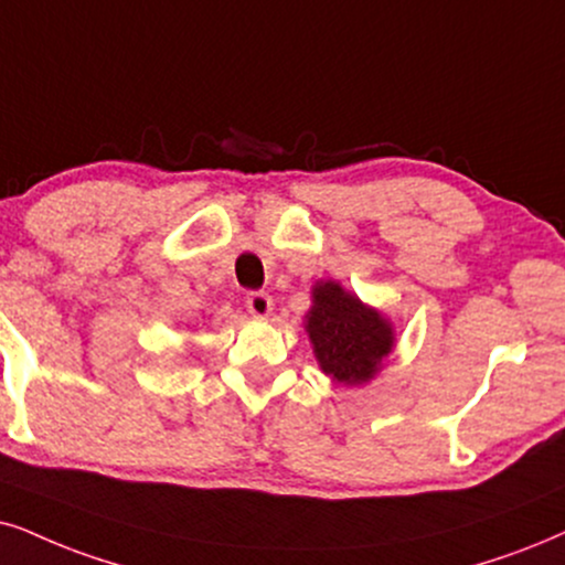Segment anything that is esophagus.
Wrapping results in <instances>:
<instances>
[{"instance_id":"esophagus-1","label":"esophagus","mask_w":565,"mask_h":565,"mask_svg":"<svg viewBox=\"0 0 565 565\" xmlns=\"http://www.w3.org/2000/svg\"><path fill=\"white\" fill-rule=\"evenodd\" d=\"M245 305L255 318H268L270 310H274V299L266 291H249Z\"/></svg>"}]
</instances>
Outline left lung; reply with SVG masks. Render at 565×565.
Masks as SVG:
<instances>
[{"instance_id": "obj_1", "label": "left lung", "mask_w": 565, "mask_h": 565, "mask_svg": "<svg viewBox=\"0 0 565 565\" xmlns=\"http://www.w3.org/2000/svg\"><path fill=\"white\" fill-rule=\"evenodd\" d=\"M312 297L307 333L323 373L347 385L370 381L394 347L391 326L333 281L318 284Z\"/></svg>"}]
</instances>
